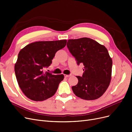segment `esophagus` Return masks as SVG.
Segmentation results:
<instances>
[{
	"label": "esophagus",
	"instance_id": "esophagus-1",
	"mask_svg": "<svg viewBox=\"0 0 132 132\" xmlns=\"http://www.w3.org/2000/svg\"><path fill=\"white\" fill-rule=\"evenodd\" d=\"M72 75L71 74H69V75H67V74H64V76H65V77H66V78H68V77H70V76H71Z\"/></svg>",
	"mask_w": 132,
	"mask_h": 132
}]
</instances>
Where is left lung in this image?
I'll return each mask as SVG.
<instances>
[{
  "label": "left lung",
  "instance_id": "left-lung-1",
  "mask_svg": "<svg viewBox=\"0 0 132 132\" xmlns=\"http://www.w3.org/2000/svg\"><path fill=\"white\" fill-rule=\"evenodd\" d=\"M67 46L77 64L84 66L82 76H76L78 83L72 87L74 94L84 100L98 99L105 92L111 80L112 60L108 50L88 38L69 39Z\"/></svg>",
  "mask_w": 132,
  "mask_h": 132
}]
</instances>
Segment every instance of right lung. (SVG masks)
<instances>
[{
  "label": "right lung",
  "mask_w": 132,
  "mask_h": 132,
  "mask_svg": "<svg viewBox=\"0 0 132 132\" xmlns=\"http://www.w3.org/2000/svg\"><path fill=\"white\" fill-rule=\"evenodd\" d=\"M66 40L37 42L21 49L15 64L14 71L22 92L31 100L40 101L54 95L64 76L44 72L52 64L57 51L64 48Z\"/></svg>",
  "instance_id": "add662e5"
}]
</instances>
